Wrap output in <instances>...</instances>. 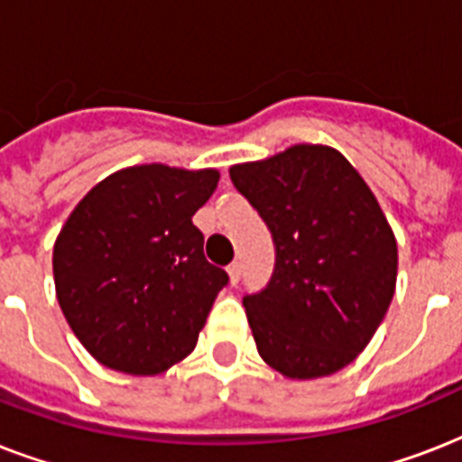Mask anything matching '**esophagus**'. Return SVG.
Segmentation results:
<instances>
[{
	"label": "esophagus",
	"mask_w": 462,
	"mask_h": 462,
	"mask_svg": "<svg viewBox=\"0 0 462 462\" xmlns=\"http://www.w3.org/2000/svg\"><path fill=\"white\" fill-rule=\"evenodd\" d=\"M227 275H230V285H237L239 278H242V263L232 261L230 266H227Z\"/></svg>",
	"instance_id": "34e87169"
}]
</instances>
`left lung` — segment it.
Masks as SVG:
<instances>
[{
    "label": "left lung",
    "instance_id": "1",
    "mask_svg": "<svg viewBox=\"0 0 462 462\" xmlns=\"http://www.w3.org/2000/svg\"><path fill=\"white\" fill-rule=\"evenodd\" d=\"M273 235L275 271L245 297L261 359L288 379L340 372L374 337L398 275V245L376 196L343 153L297 143L230 167Z\"/></svg>",
    "mask_w": 462,
    "mask_h": 462
}]
</instances>
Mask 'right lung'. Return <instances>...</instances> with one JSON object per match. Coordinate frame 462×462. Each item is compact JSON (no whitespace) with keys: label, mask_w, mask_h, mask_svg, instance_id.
I'll use <instances>...</instances> for the list:
<instances>
[{"label":"right lung","mask_w":462,"mask_h":462,"mask_svg":"<svg viewBox=\"0 0 462 462\" xmlns=\"http://www.w3.org/2000/svg\"><path fill=\"white\" fill-rule=\"evenodd\" d=\"M217 180L210 167H125L97 181L67 217L52 252L57 302L107 369L155 376L196 347L227 285L191 223Z\"/></svg>","instance_id":"add662e5"}]
</instances>
